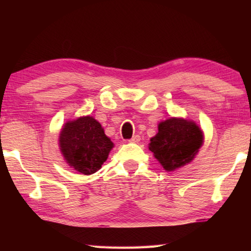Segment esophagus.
<instances>
[{
	"label": "esophagus",
	"mask_w": 251,
	"mask_h": 251,
	"mask_svg": "<svg viewBox=\"0 0 251 251\" xmlns=\"http://www.w3.org/2000/svg\"><path fill=\"white\" fill-rule=\"evenodd\" d=\"M139 141H141V136L139 135H135V136H133V137H131V139H130V143H139Z\"/></svg>",
	"instance_id": "34e87169"
}]
</instances>
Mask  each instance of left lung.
Listing matches in <instances>:
<instances>
[{
  "instance_id": "left-lung-1",
  "label": "left lung",
  "mask_w": 251,
  "mask_h": 251,
  "mask_svg": "<svg viewBox=\"0 0 251 251\" xmlns=\"http://www.w3.org/2000/svg\"><path fill=\"white\" fill-rule=\"evenodd\" d=\"M203 144V133L192 120L171 117L158 124V133L148 144L155 158L166 172L188 165Z\"/></svg>"
}]
</instances>
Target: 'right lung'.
<instances>
[{"label":"right lung","instance_id":"right-lung-1","mask_svg":"<svg viewBox=\"0 0 251 251\" xmlns=\"http://www.w3.org/2000/svg\"><path fill=\"white\" fill-rule=\"evenodd\" d=\"M58 146L63 158L74 171L92 175L107 159L114 143L94 117L80 116L67 121L59 131Z\"/></svg>","mask_w":251,"mask_h":251}]
</instances>
